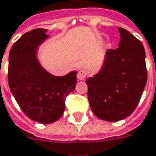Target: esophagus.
I'll list each match as a JSON object with an SVG mask.
<instances>
[{"mask_svg":"<svg viewBox=\"0 0 156 156\" xmlns=\"http://www.w3.org/2000/svg\"><path fill=\"white\" fill-rule=\"evenodd\" d=\"M87 72L86 69H79L78 72V78L79 80H84L87 77Z\"/></svg>","mask_w":156,"mask_h":156,"instance_id":"34e87169","label":"esophagus"}]
</instances>
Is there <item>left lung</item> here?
<instances>
[{
	"mask_svg": "<svg viewBox=\"0 0 156 156\" xmlns=\"http://www.w3.org/2000/svg\"><path fill=\"white\" fill-rule=\"evenodd\" d=\"M116 49H108L101 70L87 79L93 112L101 120L115 122L133 113L147 84L146 53L140 41L119 27Z\"/></svg>",
	"mask_w": 156,
	"mask_h": 156,
	"instance_id": "obj_1",
	"label": "left lung"
}]
</instances>
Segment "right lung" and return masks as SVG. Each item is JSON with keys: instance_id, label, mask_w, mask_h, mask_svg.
<instances>
[{"instance_id": "right-lung-1", "label": "right lung", "mask_w": 156, "mask_h": 156, "mask_svg": "<svg viewBox=\"0 0 156 156\" xmlns=\"http://www.w3.org/2000/svg\"><path fill=\"white\" fill-rule=\"evenodd\" d=\"M46 29L24 33L9 55L8 81L12 94L29 118L41 124L57 121L65 109V99L77 84V71L56 77L42 68L39 46L48 38Z\"/></svg>"}]
</instances>
